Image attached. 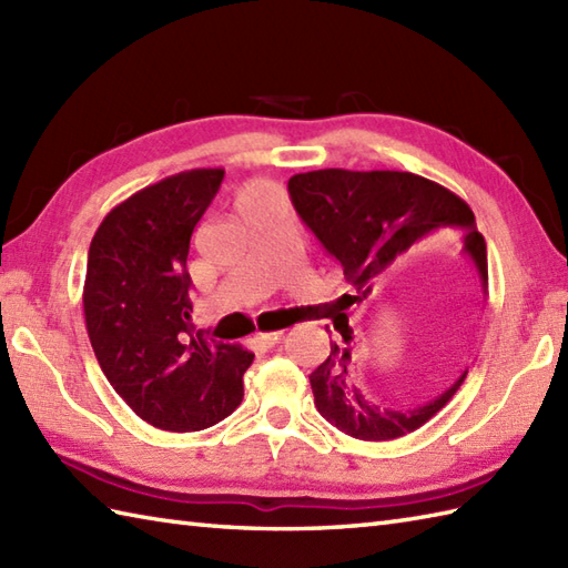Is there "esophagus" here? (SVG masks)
<instances>
[{
  "label": "esophagus",
  "instance_id": "obj_1",
  "mask_svg": "<svg viewBox=\"0 0 568 568\" xmlns=\"http://www.w3.org/2000/svg\"><path fill=\"white\" fill-rule=\"evenodd\" d=\"M281 336H283V332H261V334H256V344L271 348L281 342Z\"/></svg>",
  "mask_w": 568,
  "mask_h": 568
}]
</instances>
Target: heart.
<instances>
[{"mask_svg": "<svg viewBox=\"0 0 568 568\" xmlns=\"http://www.w3.org/2000/svg\"><path fill=\"white\" fill-rule=\"evenodd\" d=\"M263 192H268V187L261 185V183H253V185H248L244 192H241V200H239V202H246V200L258 197V195H263Z\"/></svg>", "mask_w": 568, "mask_h": 568, "instance_id": "b5f03b06", "label": "heart"}]
</instances>
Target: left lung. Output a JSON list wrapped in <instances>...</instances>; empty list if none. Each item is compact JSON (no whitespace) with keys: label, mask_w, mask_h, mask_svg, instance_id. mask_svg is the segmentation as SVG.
<instances>
[{"label":"left lung","mask_w":568,"mask_h":568,"mask_svg":"<svg viewBox=\"0 0 568 568\" xmlns=\"http://www.w3.org/2000/svg\"><path fill=\"white\" fill-rule=\"evenodd\" d=\"M291 200L312 234L327 253L342 263L352 295H342L336 305L348 310L364 303L383 281L395 273L405 253L422 241L458 229L464 236V253L474 261L476 271L488 287L486 239L476 229V216L468 204L439 183L400 171H324L297 173L287 180ZM339 332L329 336V354L310 373L312 395L320 415L354 439L388 442L419 429L462 388L466 371L449 388L415 407H381L368 403L354 385L352 366V329L348 317L334 322ZM329 332V329H327Z\"/></svg>","instance_id":"obj_1"}]
</instances>
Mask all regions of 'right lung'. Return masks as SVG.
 <instances>
[{
  "label": "right lung",
  "instance_id": "obj_1",
  "mask_svg": "<svg viewBox=\"0 0 568 568\" xmlns=\"http://www.w3.org/2000/svg\"><path fill=\"white\" fill-rule=\"evenodd\" d=\"M222 180V168H197L139 190L104 216L88 253L82 307L94 356L124 403L168 432L232 415L253 361L190 327V236Z\"/></svg>",
  "mask_w": 568,
  "mask_h": 568
}]
</instances>
